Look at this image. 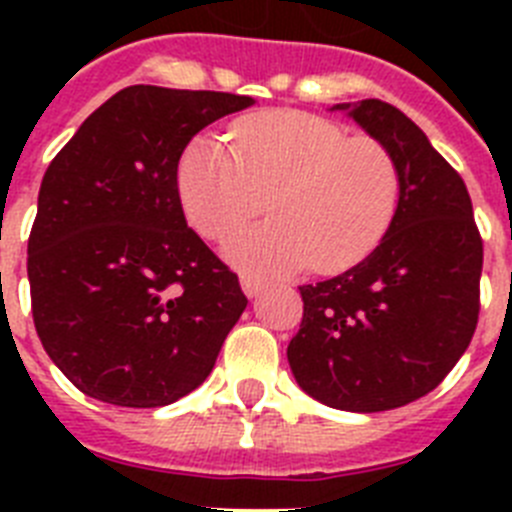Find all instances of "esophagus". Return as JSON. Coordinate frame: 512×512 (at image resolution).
<instances>
[{"mask_svg": "<svg viewBox=\"0 0 512 512\" xmlns=\"http://www.w3.org/2000/svg\"><path fill=\"white\" fill-rule=\"evenodd\" d=\"M241 287L248 297H256L264 289V279L253 277V274H243L241 277Z\"/></svg>", "mask_w": 512, "mask_h": 512, "instance_id": "esophagus-1", "label": "esophagus"}]
</instances>
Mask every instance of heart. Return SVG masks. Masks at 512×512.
I'll return each mask as SVG.
<instances>
[{"label": "heart", "instance_id": "obj_1", "mask_svg": "<svg viewBox=\"0 0 512 512\" xmlns=\"http://www.w3.org/2000/svg\"><path fill=\"white\" fill-rule=\"evenodd\" d=\"M397 158L374 138H348L307 112L246 117L230 148L197 138L179 161V197L189 223L223 241L266 207L271 220L235 233L230 261L248 271L336 274L379 246L400 207Z\"/></svg>", "mask_w": 512, "mask_h": 512}]
</instances>
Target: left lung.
Returning <instances> with one entry per match:
<instances>
[{
    "label": "left lung",
    "instance_id": "1",
    "mask_svg": "<svg viewBox=\"0 0 512 512\" xmlns=\"http://www.w3.org/2000/svg\"><path fill=\"white\" fill-rule=\"evenodd\" d=\"M390 148L402 174L390 230L361 264L302 284V323L287 359L328 408L379 413L436 390L479 318L482 235L459 171L423 130L379 99L336 104Z\"/></svg>",
    "mask_w": 512,
    "mask_h": 512
}]
</instances>
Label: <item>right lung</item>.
I'll return each instance as SVG.
<instances>
[{"mask_svg":"<svg viewBox=\"0 0 512 512\" xmlns=\"http://www.w3.org/2000/svg\"><path fill=\"white\" fill-rule=\"evenodd\" d=\"M251 97L135 84L94 110L43 176L27 279L45 354L76 390L161 408L197 390L248 300L187 228L179 158Z\"/></svg>","mask_w":512,"mask_h":512,"instance_id":"right-lung-1","label":"right lung"}]
</instances>
